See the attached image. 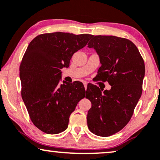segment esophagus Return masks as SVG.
I'll list each match as a JSON object with an SVG mask.
<instances>
[{
	"instance_id": "1",
	"label": "esophagus",
	"mask_w": 160,
	"mask_h": 160,
	"mask_svg": "<svg viewBox=\"0 0 160 160\" xmlns=\"http://www.w3.org/2000/svg\"><path fill=\"white\" fill-rule=\"evenodd\" d=\"M83 85H84L85 89H86V88H87V83H86V82H83Z\"/></svg>"
}]
</instances>
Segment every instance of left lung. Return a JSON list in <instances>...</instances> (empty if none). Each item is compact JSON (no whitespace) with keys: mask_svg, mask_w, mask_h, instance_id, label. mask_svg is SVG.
<instances>
[{"mask_svg":"<svg viewBox=\"0 0 160 160\" xmlns=\"http://www.w3.org/2000/svg\"><path fill=\"white\" fill-rule=\"evenodd\" d=\"M99 56L102 66L96 77L108 81L111 88L87 87L86 98L91 102L87 123L91 132L108 137L128 123L142 94L145 64L141 55L129 39L114 36H93L88 42Z\"/></svg>","mask_w":160,"mask_h":160,"instance_id":"left-lung-1","label":"left lung"}]
</instances>
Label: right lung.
<instances>
[{
	"label": "right lung",
	"mask_w": 160,
	"mask_h": 160,
	"mask_svg": "<svg viewBox=\"0 0 160 160\" xmlns=\"http://www.w3.org/2000/svg\"><path fill=\"white\" fill-rule=\"evenodd\" d=\"M92 35L55 32L37 36L30 42L20 67L22 98L32 122L47 134L67 129L69 116L85 97L80 82L59 84L61 69L69 67L72 55Z\"/></svg>",
	"instance_id": "add662e5"
}]
</instances>
